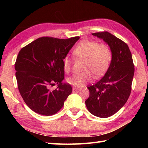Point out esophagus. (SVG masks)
I'll list each match as a JSON object with an SVG mask.
<instances>
[{
  "instance_id": "34e87169",
  "label": "esophagus",
  "mask_w": 148,
  "mask_h": 148,
  "mask_svg": "<svg viewBox=\"0 0 148 148\" xmlns=\"http://www.w3.org/2000/svg\"><path fill=\"white\" fill-rule=\"evenodd\" d=\"M80 90V89L79 88H75V87H73L72 88V91H73V92H77V91Z\"/></svg>"
}]
</instances>
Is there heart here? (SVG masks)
Masks as SVG:
<instances>
[{
  "instance_id": "heart-1",
  "label": "heart",
  "mask_w": 148,
  "mask_h": 148,
  "mask_svg": "<svg viewBox=\"0 0 148 148\" xmlns=\"http://www.w3.org/2000/svg\"><path fill=\"white\" fill-rule=\"evenodd\" d=\"M76 58L84 60L83 72L74 74L67 79V82L76 88L83 87L95 78L102 76L108 71L112 60V52L109 46L104 43L99 44L95 40L84 39L77 44L72 51ZM63 69L66 73L70 72L71 63L68 57L63 60Z\"/></svg>"
}]
</instances>
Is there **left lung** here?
Masks as SVG:
<instances>
[{
    "label": "left lung",
    "mask_w": 148,
    "mask_h": 148,
    "mask_svg": "<svg viewBox=\"0 0 148 148\" xmlns=\"http://www.w3.org/2000/svg\"><path fill=\"white\" fill-rule=\"evenodd\" d=\"M92 35L104 40L112 52L108 71L98 82L88 86L90 95L85 101L90 113L104 118L114 114L127 102L135 69L131 52L125 42L106 31Z\"/></svg>",
    "instance_id": "1"
}]
</instances>
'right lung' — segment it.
<instances>
[{
  "mask_svg": "<svg viewBox=\"0 0 148 148\" xmlns=\"http://www.w3.org/2000/svg\"><path fill=\"white\" fill-rule=\"evenodd\" d=\"M79 39L42 37L19 52L14 65L18 90L33 111L44 116L55 114L72 93L71 84L62 83L63 60ZM55 84H58L55 90L49 88Z\"/></svg>",
  "mask_w": 148,
  "mask_h": 148,
  "instance_id": "add662e5",
  "label": "right lung"
}]
</instances>
